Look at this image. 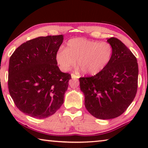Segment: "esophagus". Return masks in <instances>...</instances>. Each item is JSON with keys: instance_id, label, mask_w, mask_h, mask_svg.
<instances>
[{"instance_id": "esophagus-1", "label": "esophagus", "mask_w": 148, "mask_h": 148, "mask_svg": "<svg viewBox=\"0 0 148 148\" xmlns=\"http://www.w3.org/2000/svg\"><path fill=\"white\" fill-rule=\"evenodd\" d=\"M71 76H72V78H79V76H76V75H75L74 74H72Z\"/></svg>"}]
</instances>
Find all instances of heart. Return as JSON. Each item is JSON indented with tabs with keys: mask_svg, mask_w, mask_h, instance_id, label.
Listing matches in <instances>:
<instances>
[{
	"mask_svg": "<svg viewBox=\"0 0 148 148\" xmlns=\"http://www.w3.org/2000/svg\"><path fill=\"white\" fill-rule=\"evenodd\" d=\"M113 56V47L109 42L74 38L67 42L56 53V61L60 69L69 71L76 64L84 73L96 75L108 65Z\"/></svg>",
	"mask_w": 148,
	"mask_h": 148,
	"instance_id": "obj_1",
	"label": "heart"
}]
</instances>
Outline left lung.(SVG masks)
<instances>
[{"instance_id":"1","label":"left lung","mask_w":148,"mask_h":148,"mask_svg":"<svg viewBox=\"0 0 148 148\" xmlns=\"http://www.w3.org/2000/svg\"><path fill=\"white\" fill-rule=\"evenodd\" d=\"M107 42L113 47L108 65L93 76L79 79L86 109L101 119L116 118L123 114L133 101L138 88L136 57L119 39L112 37Z\"/></svg>"}]
</instances>
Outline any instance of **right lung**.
Listing matches in <instances>:
<instances>
[{"label": "right lung", "mask_w": 148, "mask_h": 148, "mask_svg": "<svg viewBox=\"0 0 148 148\" xmlns=\"http://www.w3.org/2000/svg\"><path fill=\"white\" fill-rule=\"evenodd\" d=\"M63 36H40L22 44L9 61L8 90L20 111L36 119L54 114L63 104L71 79L60 71L56 53Z\"/></svg>", "instance_id": "add662e5"}]
</instances>
